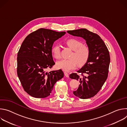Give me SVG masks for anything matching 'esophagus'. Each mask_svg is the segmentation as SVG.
<instances>
[{"label": "esophagus", "instance_id": "1", "mask_svg": "<svg viewBox=\"0 0 127 127\" xmlns=\"http://www.w3.org/2000/svg\"><path fill=\"white\" fill-rule=\"evenodd\" d=\"M64 75H65V76L66 77H69V74H68V73H67V72H64Z\"/></svg>", "mask_w": 127, "mask_h": 127}]
</instances>
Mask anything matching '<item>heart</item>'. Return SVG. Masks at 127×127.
<instances>
[{
	"mask_svg": "<svg viewBox=\"0 0 127 127\" xmlns=\"http://www.w3.org/2000/svg\"><path fill=\"white\" fill-rule=\"evenodd\" d=\"M67 46L73 51L69 59H61L56 62V67L64 71L69 72L79 66L84 65L89 59L90 50L88 47L83 45L82 43L75 39H70L66 42ZM51 53L53 57L56 58L60 57V46L55 45L52 47Z\"/></svg>",
	"mask_w": 127,
	"mask_h": 127,
	"instance_id": "obj_1",
	"label": "heart"
}]
</instances>
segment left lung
Wrapping results in <instances>:
<instances>
[{
	"label": "left lung",
	"instance_id": "1",
	"mask_svg": "<svg viewBox=\"0 0 127 127\" xmlns=\"http://www.w3.org/2000/svg\"><path fill=\"white\" fill-rule=\"evenodd\" d=\"M69 34L84 39L90 50V56L86 63L78 70L81 73H72L71 79L80 80V84L73 94L81 99L94 96L99 91L106 81L110 63L108 50L99 36L85 29L68 31Z\"/></svg>",
	"mask_w": 127,
	"mask_h": 127
}]
</instances>
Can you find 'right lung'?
<instances>
[{"label": "right lung", "instance_id": "right-lung-1", "mask_svg": "<svg viewBox=\"0 0 127 127\" xmlns=\"http://www.w3.org/2000/svg\"><path fill=\"white\" fill-rule=\"evenodd\" d=\"M66 33L40 29L29 34L17 54V73L21 84L29 95L45 98L51 94L55 83L62 79V70L46 71L51 68L53 61L51 49L54 42Z\"/></svg>", "mask_w": 127, "mask_h": 127}]
</instances>
